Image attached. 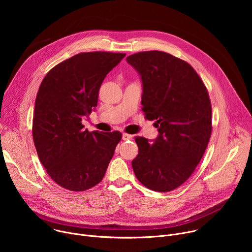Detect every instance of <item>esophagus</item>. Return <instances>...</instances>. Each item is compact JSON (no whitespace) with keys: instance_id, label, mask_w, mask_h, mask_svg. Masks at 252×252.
<instances>
[{"instance_id":"esophagus-1","label":"esophagus","mask_w":252,"mask_h":252,"mask_svg":"<svg viewBox=\"0 0 252 252\" xmlns=\"http://www.w3.org/2000/svg\"><path fill=\"white\" fill-rule=\"evenodd\" d=\"M131 137H132L131 134H128V133H124V134H123V139H124V140H128V139H130Z\"/></svg>"}]
</instances>
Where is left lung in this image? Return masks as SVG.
<instances>
[{
	"instance_id": "left-lung-1",
	"label": "left lung",
	"mask_w": 252,
	"mask_h": 252,
	"mask_svg": "<svg viewBox=\"0 0 252 252\" xmlns=\"http://www.w3.org/2000/svg\"><path fill=\"white\" fill-rule=\"evenodd\" d=\"M126 61L142 81L145 118L156 121L159 132L153 143L135 136L134 174L152 190H173L193 173L208 145L212 122L207 89L189 63L170 54L140 52Z\"/></svg>"
}]
</instances>
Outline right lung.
I'll return each instance as SVG.
<instances>
[{
	"mask_svg": "<svg viewBox=\"0 0 252 252\" xmlns=\"http://www.w3.org/2000/svg\"><path fill=\"white\" fill-rule=\"evenodd\" d=\"M123 53H81L55 65L35 97L32 138L47 173L60 187L85 191L101 182L123 134L85 129L106 75Z\"/></svg>",
	"mask_w": 252,
	"mask_h": 252,
	"instance_id": "1",
	"label": "right lung"
}]
</instances>
